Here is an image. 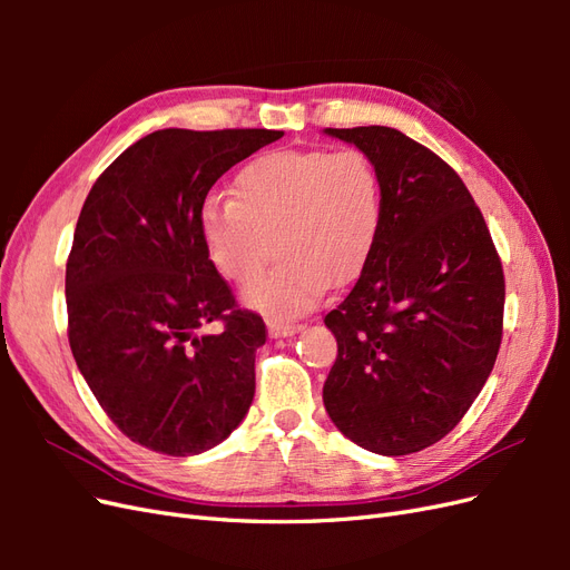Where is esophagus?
<instances>
[{"mask_svg":"<svg viewBox=\"0 0 570 570\" xmlns=\"http://www.w3.org/2000/svg\"><path fill=\"white\" fill-rule=\"evenodd\" d=\"M302 323H285V321H271L268 323V333L271 337H289L302 331Z\"/></svg>","mask_w":570,"mask_h":570,"instance_id":"obj_1","label":"esophagus"}]
</instances>
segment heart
<instances>
[{
    "mask_svg": "<svg viewBox=\"0 0 570 570\" xmlns=\"http://www.w3.org/2000/svg\"><path fill=\"white\" fill-rule=\"evenodd\" d=\"M235 199H206L199 230L223 278L247 287L269 261L282 264L247 289V304L285 321L314 308L327 285L366 268L383 228V180L358 149H278L239 170Z\"/></svg>",
    "mask_w": 570,
    "mask_h": 570,
    "instance_id": "1",
    "label": "heart"
}]
</instances>
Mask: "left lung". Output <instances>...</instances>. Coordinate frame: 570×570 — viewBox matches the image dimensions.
<instances>
[{
  "label": "left lung",
  "mask_w": 570,
  "mask_h": 570,
  "mask_svg": "<svg viewBox=\"0 0 570 570\" xmlns=\"http://www.w3.org/2000/svg\"><path fill=\"white\" fill-rule=\"evenodd\" d=\"M383 180V228L344 302L325 316L337 358L327 416L358 446L404 456L440 442L492 373L504 325V271L456 170L385 126L325 128Z\"/></svg>",
  "instance_id": "1"
}]
</instances>
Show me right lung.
<instances>
[{
    "mask_svg": "<svg viewBox=\"0 0 570 570\" xmlns=\"http://www.w3.org/2000/svg\"><path fill=\"white\" fill-rule=\"evenodd\" d=\"M283 130L166 128L130 145L82 204L66 262L68 342L99 406L168 456L212 450L254 400L264 318L239 308L199 212L228 168ZM220 320L216 336H199Z\"/></svg>",
    "mask_w": 570,
    "mask_h": 570,
    "instance_id": "right-lung-1",
    "label": "right lung"
}]
</instances>
